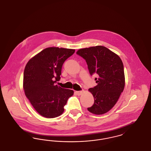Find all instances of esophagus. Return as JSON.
Masks as SVG:
<instances>
[{"mask_svg": "<svg viewBox=\"0 0 151 151\" xmlns=\"http://www.w3.org/2000/svg\"><path fill=\"white\" fill-rule=\"evenodd\" d=\"M83 93V91H76V93L77 94L78 96L81 95V94Z\"/></svg>", "mask_w": 151, "mask_h": 151, "instance_id": "1", "label": "esophagus"}]
</instances>
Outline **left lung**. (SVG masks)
Masks as SVG:
<instances>
[{
    "label": "left lung",
    "instance_id": "left-lung-1",
    "mask_svg": "<svg viewBox=\"0 0 151 151\" xmlns=\"http://www.w3.org/2000/svg\"><path fill=\"white\" fill-rule=\"evenodd\" d=\"M76 54L86 60L90 74L98 75L95 78L97 85L88 89L93 94L94 102L88 110L96 115L105 114L115 105L124 88L122 60L102 46L80 49Z\"/></svg>",
    "mask_w": 151,
    "mask_h": 151
}]
</instances>
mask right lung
Listing matches in <instances>:
<instances>
[{
	"instance_id": "add662e5",
	"label": "right lung",
	"mask_w": 151,
	"mask_h": 151,
	"mask_svg": "<svg viewBox=\"0 0 151 151\" xmlns=\"http://www.w3.org/2000/svg\"><path fill=\"white\" fill-rule=\"evenodd\" d=\"M75 51L47 47L32 58L25 65L23 78L25 94L42 116L53 118L62 114L68 99L73 94L72 90L62 88L55 83L60 79L65 60Z\"/></svg>"
}]
</instances>
